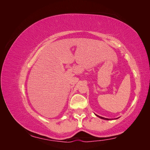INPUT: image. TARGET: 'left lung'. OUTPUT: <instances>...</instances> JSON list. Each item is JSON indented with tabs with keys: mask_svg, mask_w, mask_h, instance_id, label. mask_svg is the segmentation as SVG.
Listing matches in <instances>:
<instances>
[{
	"mask_svg": "<svg viewBox=\"0 0 150 150\" xmlns=\"http://www.w3.org/2000/svg\"><path fill=\"white\" fill-rule=\"evenodd\" d=\"M98 117H100V118H101V119H103V120H111V119H108V118H105V117H101V116H98V115H96Z\"/></svg>",
	"mask_w": 150,
	"mask_h": 150,
	"instance_id": "1",
	"label": "left lung"
}]
</instances>
